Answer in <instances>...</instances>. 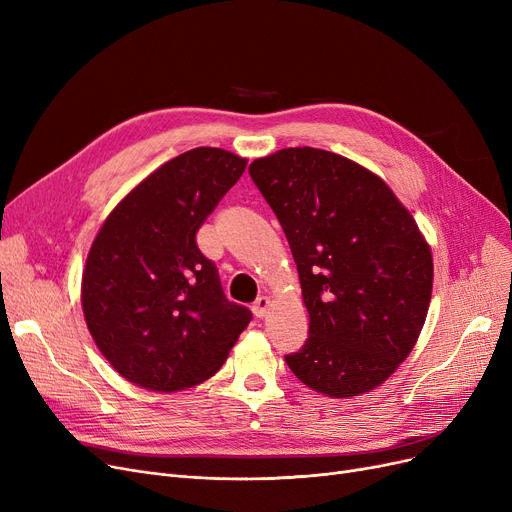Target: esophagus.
Wrapping results in <instances>:
<instances>
[{
	"instance_id": "1",
	"label": "esophagus",
	"mask_w": 512,
	"mask_h": 512,
	"mask_svg": "<svg viewBox=\"0 0 512 512\" xmlns=\"http://www.w3.org/2000/svg\"><path fill=\"white\" fill-rule=\"evenodd\" d=\"M270 307H272V301L267 299V297H259L255 303H253V313H255V317H265V313L270 311Z\"/></svg>"
}]
</instances>
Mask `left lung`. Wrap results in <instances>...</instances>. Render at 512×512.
I'll return each mask as SVG.
<instances>
[{"label": "left lung", "mask_w": 512, "mask_h": 512, "mask_svg": "<svg viewBox=\"0 0 512 512\" xmlns=\"http://www.w3.org/2000/svg\"><path fill=\"white\" fill-rule=\"evenodd\" d=\"M249 172L288 238L309 313L288 367L330 398L382 386L411 355L432 301V247L411 211L384 178L324 149H280Z\"/></svg>", "instance_id": "1"}]
</instances>
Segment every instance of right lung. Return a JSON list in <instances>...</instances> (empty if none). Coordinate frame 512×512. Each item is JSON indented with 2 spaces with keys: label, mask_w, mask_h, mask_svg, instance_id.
<instances>
[{
  "label": "right lung",
  "mask_w": 512,
  "mask_h": 512,
  "mask_svg": "<svg viewBox=\"0 0 512 512\" xmlns=\"http://www.w3.org/2000/svg\"><path fill=\"white\" fill-rule=\"evenodd\" d=\"M247 157L197 147L143 178L101 224L80 303L110 365L134 386L180 392L228 359L251 311L228 303L197 247L207 215L238 182Z\"/></svg>",
  "instance_id": "right-lung-1"
}]
</instances>
